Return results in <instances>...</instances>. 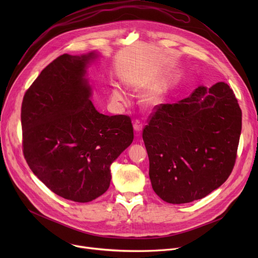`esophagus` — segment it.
Listing matches in <instances>:
<instances>
[{
	"label": "esophagus",
	"instance_id": "1",
	"mask_svg": "<svg viewBox=\"0 0 258 258\" xmlns=\"http://www.w3.org/2000/svg\"><path fill=\"white\" fill-rule=\"evenodd\" d=\"M142 127H143L142 122L140 120H138V119L135 120V122H134V130H135V132L140 133L142 131Z\"/></svg>",
	"mask_w": 258,
	"mask_h": 258
}]
</instances>
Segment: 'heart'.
I'll use <instances>...</instances> for the list:
<instances>
[{"label":"heart","instance_id":"obj_1","mask_svg":"<svg viewBox=\"0 0 258 258\" xmlns=\"http://www.w3.org/2000/svg\"><path fill=\"white\" fill-rule=\"evenodd\" d=\"M111 98L115 102L124 101L126 99V94L123 92V90H122L120 87L114 86L112 91H111Z\"/></svg>","mask_w":258,"mask_h":258}]
</instances>
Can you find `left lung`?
Instances as JSON below:
<instances>
[{
	"mask_svg": "<svg viewBox=\"0 0 258 258\" xmlns=\"http://www.w3.org/2000/svg\"><path fill=\"white\" fill-rule=\"evenodd\" d=\"M240 132L241 110L225 83L158 106L142 135L154 191L170 204L208 196L231 173Z\"/></svg>",
	"mask_w": 258,
	"mask_h": 258,
	"instance_id": "left-lung-1",
	"label": "left lung"
}]
</instances>
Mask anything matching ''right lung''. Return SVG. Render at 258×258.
<instances>
[{
  "mask_svg": "<svg viewBox=\"0 0 258 258\" xmlns=\"http://www.w3.org/2000/svg\"><path fill=\"white\" fill-rule=\"evenodd\" d=\"M96 52L62 54L25 93L21 120L23 153L51 191L78 203L103 195L111 164L134 139L131 118L100 114L90 97L87 68Z\"/></svg>",
  "mask_w": 258,
  "mask_h": 258,
  "instance_id": "obj_1",
  "label": "right lung"
}]
</instances>
